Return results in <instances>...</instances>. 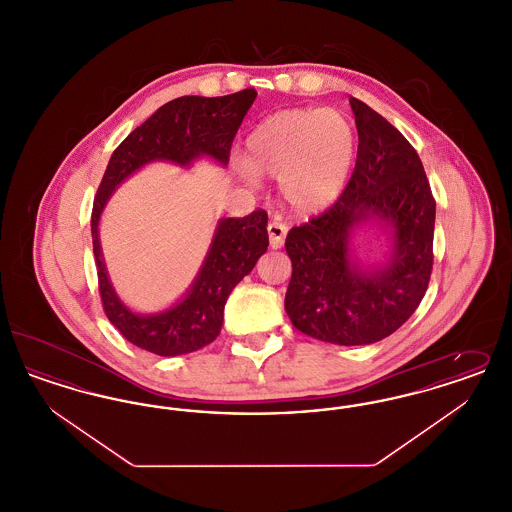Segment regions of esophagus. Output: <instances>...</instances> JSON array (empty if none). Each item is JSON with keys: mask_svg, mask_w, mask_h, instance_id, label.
<instances>
[{"mask_svg": "<svg viewBox=\"0 0 512 512\" xmlns=\"http://www.w3.org/2000/svg\"><path fill=\"white\" fill-rule=\"evenodd\" d=\"M267 230L270 247H272V249H280V247L284 245V240H286L288 226L282 224V222H278V220H272V222L268 224Z\"/></svg>", "mask_w": 512, "mask_h": 512, "instance_id": "esophagus-1", "label": "esophagus"}]
</instances>
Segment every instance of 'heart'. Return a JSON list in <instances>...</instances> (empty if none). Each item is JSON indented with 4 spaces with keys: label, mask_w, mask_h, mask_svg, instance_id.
<instances>
[{
    "label": "heart",
    "mask_w": 512,
    "mask_h": 512,
    "mask_svg": "<svg viewBox=\"0 0 512 512\" xmlns=\"http://www.w3.org/2000/svg\"><path fill=\"white\" fill-rule=\"evenodd\" d=\"M357 157V134L338 109L299 107L268 115L245 138L240 171L247 178H280L293 213L311 217L332 207Z\"/></svg>",
    "instance_id": "b5f03b06"
}]
</instances>
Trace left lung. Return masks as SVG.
Here are the masks:
<instances>
[{
	"label": "left lung",
	"instance_id": "left-lung-1",
	"mask_svg": "<svg viewBox=\"0 0 512 512\" xmlns=\"http://www.w3.org/2000/svg\"><path fill=\"white\" fill-rule=\"evenodd\" d=\"M349 103L359 132L355 171L324 215L290 230L284 305L293 326L315 340L368 345L403 326L426 293L436 201L407 138L361 99ZM365 227H378L389 244L372 264L356 255Z\"/></svg>",
	"mask_w": 512,
	"mask_h": 512
}]
</instances>
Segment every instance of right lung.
<instances>
[{
	"label": "right lung",
	"instance_id": "add662e5",
	"mask_svg": "<svg viewBox=\"0 0 512 512\" xmlns=\"http://www.w3.org/2000/svg\"><path fill=\"white\" fill-rule=\"evenodd\" d=\"M255 98L257 92L247 88L222 98L172 99L132 130L109 159L92 211L99 293L111 324L126 340L149 353L176 357L217 340L228 295L267 251V213L255 211L244 219H220L190 288L157 313L134 311L115 290L99 242L101 215L122 182L151 163L190 169L199 159H211L226 167L232 140Z\"/></svg>",
	"mask_w": 512,
	"mask_h": 512
}]
</instances>
